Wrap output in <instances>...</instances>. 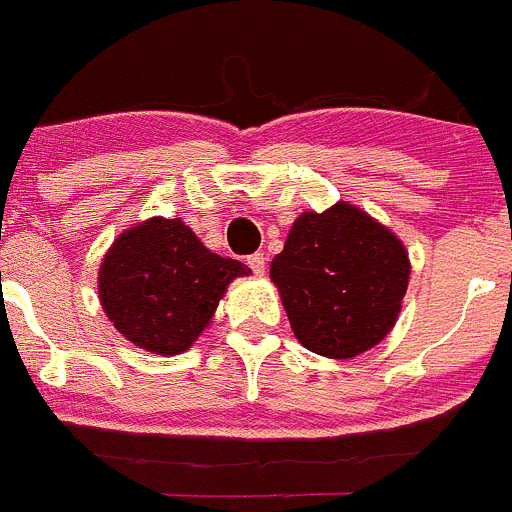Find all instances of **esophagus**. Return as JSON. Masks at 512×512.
Wrapping results in <instances>:
<instances>
[{
    "mask_svg": "<svg viewBox=\"0 0 512 512\" xmlns=\"http://www.w3.org/2000/svg\"><path fill=\"white\" fill-rule=\"evenodd\" d=\"M247 265H250V270L255 272V275H262L267 267V257L262 255V252H255V255L247 257Z\"/></svg>",
    "mask_w": 512,
    "mask_h": 512,
    "instance_id": "1",
    "label": "esophagus"
}]
</instances>
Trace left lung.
<instances>
[{"mask_svg":"<svg viewBox=\"0 0 512 512\" xmlns=\"http://www.w3.org/2000/svg\"><path fill=\"white\" fill-rule=\"evenodd\" d=\"M270 278L308 351L353 358L394 328L409 285V255L389 229L341 202L295 219Z\"/></svg>","mask_w":512,"mask_h":512,"instance_id":"left-lung-1","label":"left lung"}]
</instances>
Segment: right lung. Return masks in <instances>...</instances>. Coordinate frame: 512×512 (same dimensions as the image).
<instances>
[{"instance_id": "right-lung-1", "label": "right lung", "mask_w": 512, "mask_h": 512, "mask_svg": "<svg viewBox=\"0 0 512 512\" xmlns=\"http://www.w3.org/2000/svg\"><path fill=\"white\" fill-rule=\"evenodd\" d=\"M247 272L242 262L207 250L181 219L154 217L113 242L98 293L128 341L176 356L207 328L227 285Z\"/></svg>"}]
</instances>
